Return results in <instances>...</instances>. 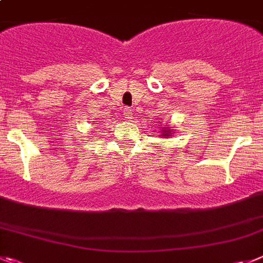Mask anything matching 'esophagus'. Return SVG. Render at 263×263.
Returning a JSON list of instances; mask_svg holds the SVG:
<instances>
[{
  "mask_svg": "<svg viewBox=\"0 0 263 263\" xmlns=\"http://www.w3.org/2000/svg\"><path fill=\"white\" fill-rule=\"evenodd\" d=\"M132 116H133V112L130 108H124V117L125 119H132Z\"/></svg>",
  "mask_w": 263,
  "mask_h": 263,
  "instance_id": "esophagus-1",
  "label": "esophagus"
}]
</instances>
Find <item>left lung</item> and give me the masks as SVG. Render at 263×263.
Wrapping results in <instances>:
<instances>
[{
    "label": "left lung",
    "mask_w": 263,
    "mask_h": 263,
    "mask_svg": "<svg viewBox=\"0 0 263 263\" xmlns=\"http://www.w3.org/2000/svg\"><path fill=\"white\" fill-rule=\"evenodd\" d=\"M163 136H165V134H163ZM167 136H171V134H167Z\"/></svg>",
    "instance_id": "left-lung-1"
}]
</instances>
